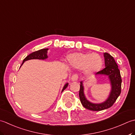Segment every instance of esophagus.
<instances>
[{
	"mask_svg": "<svg viewBox=\"0 0 135 135\" xmlns=\"http://www.w3.org/2000/svg\"><path fill=\"white\" fill-rule=\"evenodd\" d=\"M79 79V76L77 74H74L72 76H71V79L72 81H77Z\"/></svg>",
	"mask_w": 135,
	"mask_h": 135,
	"instance_id": "34e87169",
	"label": "esophagus"
}]
</instances>
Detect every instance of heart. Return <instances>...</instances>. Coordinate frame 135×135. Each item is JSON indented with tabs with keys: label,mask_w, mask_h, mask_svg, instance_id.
Returning a JSON list of instances; mask_svg holds the SVG:
<instances>
[{
	"label": "heart",
	"mask_w": 135,
	"mask_h": 135,
	"mask_svg": "<svg viewBox=\"0 0 135 135\" xmlns=\"http://www.w3.org/2000/svg\"><path fill=\"white\" fill-rule=\"evenodd\" d=\"M67 60L73 66L83 69L85 73L93 74L102 68L103 60L98 54L76 52L68 55Z\"/></svg>",
	"instance_id": "b5f03b06"
}]
</instances>
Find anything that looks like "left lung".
<instances>
[{"mask_svg":"<svg viewBox=\"0 0 135 135\" xmlns=\"http://www.w3.org/2000/svg\"><path fill=\"white\" fill-rule=\"evenodd\" d=\"M105 68L98 71L97 74L108 75L112 85V90L109 97L105 102L101 104H93L90 103L85 98L83 93V86L82 82L80 83L79 90V97L81 103L85 108L94 111H99L109 108L113 105L121 93L122 79L120 71L115 62L114 57L108 53H104Z\"/></svg>","mask_w":135,"mask_h":135,"instance_id":"obj_1","label":"left lung"}]
</instances>
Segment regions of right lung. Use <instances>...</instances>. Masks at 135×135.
<instances>
[{
  "mask_svg": "<svg viewBox=\"0 0 135 135\" xmlns=\"http://www.w3.org/2000/svg\"><path fill=\"white\" fill-rule=\"evenodd\" d=\"M47 48L46 49H40L39 51H35L32 52V54H30L29 55L27 56L25 59L23 60V63L26 61V60H28L30 59H46L48 57L47 56V51H48ZM22 64V65H23ZM68 86V83H66L64 87V89L62 90V91H64V90H65L66 89V87Z\"/></svg>",
  "mask_w": 135,
  "mask_h": 135,
  "instance_id": "obj_1",
  "label": "right lung"
}]
</instances>
